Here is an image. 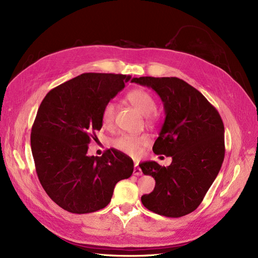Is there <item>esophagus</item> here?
Masks as SVG:
<instances>
[{
    "mask_svg": "<svg viewBox=\"0 0 258 258\" xmlns=\"http://www.w3.org/2000/svg\"><path fill=\"white\" fill-rule=\"evenodd\" d=\"M134 174H135V175H141V174H142V171H141V169H140V168L138 167V163H136V165H135Z\"/></svg>",
    "mask_w": 258,
    "mask_h": 258,
    "instance_id": "esophagus-1",
    "label": "esophagus"
}]
</instances>
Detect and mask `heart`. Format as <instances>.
I'll return each mask as SVG.
<instances>
[{
  "label": "heart",
  "mask_w": 258,
  "mask_h": 258,
  "mask_svg": "<svg viewBox=\"0 0 258 258\" xmlns=\"http://www.w3.org/2000/svg\"><path fill=\"white\" fill-rule=\"evenodd\" d=\"M130 103L134 105L143 115H146L150 119L153 113L156 110V101L150 92L144 89L131 90L128 96ZM116 113V105L113 101H108L103 106L102 115H101V121L103 127H111ZM151 140L146 135H122L117 138L114 141V146L117 150L127 154L129 156H138L141 153L142 148L150 144Z\"/></svg>",
  "instance_id": "obj_1"
}]
</instances>
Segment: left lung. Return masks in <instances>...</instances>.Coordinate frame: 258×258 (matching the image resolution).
<instances>
[{
    "instance_id": "obj_1",
    "label": "left lung",
    "mask_w": 258,
    "mask_h": 258,
    "mask_svg": "<svg viewBox=\"0 0 258 258\" xmlns=\"http://www.w3.org/2000/svg\"><path fill=\"white\" fill-rule=\"evenodd\" d=\"M160 97L166 118L153 151L172 158L168 167L156 161L140 163L155 188L143 195V206L154 213L181 217L204 200L220 172L225 156L224 123L216 108L201 92L177 77H135Z\"/></svg>"
}]
</instances>
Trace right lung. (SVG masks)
I'll list each match as a JSON object with an SVG mask.
<instances>
[{
  "label": "right lung",
  "instance_id": "obj_1",
  "mask_svg": "<svg viewBox=\"0 0 258 258\" xmlns=\"http://www.w3.org/2000/svg\"><path fill=\"white\" fill-rule=\"evenodd\" d=\"M131 76L85 73L51 89L38 107L31 150L38 179L68 212H96L110 204L115 185L134 172V161L115 148L89 156L88 144L102 128L105 103Z\"/></svg>",
  "mask_w": 258,
  "mask_h": 258
}]
</instances>
